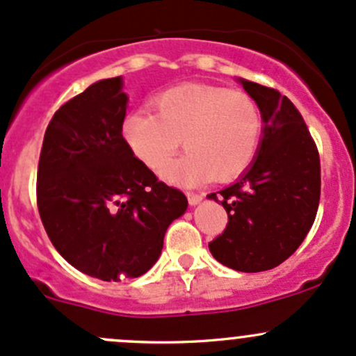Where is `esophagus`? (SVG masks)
<instances>
[{
  "mask_svg": "<svg viewBox=\"0 0 356 356\" xmlns=\"http://www.w3.org/2000/svg\"><path fill=\"white\" fill-rule=\"evenodd\" d=\"M203 198H204L203 193H188L189 204H198V203H201V200Z\"/></svg>",
  "mask_w": 356,
  "mask_h": 356,
  "instance_id": "obj_1",
  "label": "esophagus"
}]
</instances>
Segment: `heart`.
Returning a JSON list of instances; mask_svg holds the SVG:
<instances>
[{"mask_svg":"<svg viewBox=\"0 0 356 356\" xmlns=\"http://www.w3.org/2000/svg\"><path fill=\"white\" fill-rule=\"evenodd\" d=\"M153 105L156 113H129L122 132L132 152L156 174L167 170L181 139L188 153L170 170L175 181H231L253 163L264 122L246 92L181 86L158 95Z\"/></svg>","mask_w":356,"mask_h":356,"instance_id":"heart-1","label":"heart"}]
</instances>
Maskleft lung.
<instances>
[{
	"mask_svg": "<svg viewBox=\"0 0 356 356\" xmlns=\"http://www.w3.org/2000/svg\"><path fill=\"white\" fill-rule=\"evenodd\" d=\"M264 120L260 148L245 174L211 193L227 211L224 232L208 245L215 260L264 272L288 260L314 225L321 201V158L303 117L277 89L241 79Z\"/></svg>",
	"mask_w": 356,
	"mask_h": 356,
	"instance_id": "left-lung-1",
	"label": "left lung"
}]
</instances>
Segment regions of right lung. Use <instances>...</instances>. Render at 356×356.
<instances>
[{"label": "right lung", "mask_w": 356, "mask_h": 356, "mask_svg": "<svg viewBox=\"0 0 356 356\" xmlns=\"http://www.w3.org/2000/svg\"><path fill=\"white\" fill-rule=\"evenodd\" d=\"M127 95L105 79L53 115L38 167V208L49 241L77 270L111 282L155 265L188 198L134 156L122 136Z\"/></svg>", "instance_id": "add662e5"}]
</instances>
